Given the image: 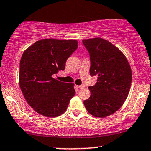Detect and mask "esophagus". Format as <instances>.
<instances>
[{
  "mask_svg": "<svg viewBox=\"0 0 151 151\" xmlns=\"http://www.w3.org/2000/svg\"><path fill=\"white\" fill-rule=\"evenodd\" d=\"M77 87L78 88V89H82V88L84 87V84H81V85L77 86Z\"/></svg>",
  "mask_w": 151,
  "mask_h": 151,
  "instance_id": "esophagus-1",
  "label": "esophagus"
}]
</instances>
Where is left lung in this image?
Segmentation results:
<instances>
[{
    "mask_svg": "<svg viewBox=\"0 0 151 151\" xmlns=\"http://www.w3.org/2000/svg\"><path fill=\"white\" fill-rule=\"evenodd\" d=\"M89 54L90 75L97 82L89 86L91 96L84 104L90 114L104 118L121 108L131 88L132 73L129 62L116 47L101 38L83 40Z\"/></svg>",
    "mask_w": 151,
    "mask_h": 151,
    "instance_id": "1",
    "label": "left lung"
}]
</instances>
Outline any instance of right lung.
<instances>
[{"instance_id": "right-lung-1", "label": "right lung", "mask_w": 151, "mask_h": 151, "mask_svg": "<svg viewBox=\"0 0 151 151\" xmlns=\"http://www.w3.org/2000/svg\"><path fill=\"white\" fill-rule=\"evenodd\" d=\"M77 45L74 40L44 39L22 54L20 89L27 103L38 114L57 117L67 109L76 93L74 84L57 80L52 75L65 70L66 61L77 49Z\"/></svg>"}]
</instances>
